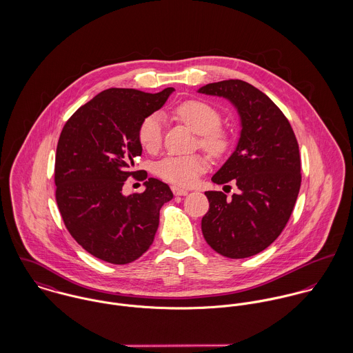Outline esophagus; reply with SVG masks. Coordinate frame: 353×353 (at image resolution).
I'll list each match as a JSON object with an SVG mask.
<instances>
[{"label":"esophagus","mask_w":353,"mask_h":353,"mask_svg":"<svg viewBox=\"0 0 353 353\" xmlns=\"http://www.w3.org/2000/svg\"><path fill=\"white\" fill-rule=\"evenodd\" d=\"M171 189H172V193L175 196H188L189 194V190H186V189H181V188H176V186H172Z\"/></svg>","instance_id":"esophagus-1"}]
</instances>
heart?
<instances>
[{
  "label": "heart",
  "mask_w": 353,
  "mask_h": 353,
  "mask_svg": "<svg viewBox=\"0 0 353 353\" xmlns=\"http://www.w3.org/2000/svg\"><path fill=\"white\" fill-rule=\"evenodd\" d=\"M172 115L199 134L197 145L212 156L228 151L231 140L220 128L221 115L210 104L201 101H185L172 108ZM139 143L148 151H156L163 140V122L156 114L145 117L139 125ZM208 167L202 154L168 156L154 165V172L164 181L178 186H192Z\"/></svg>",
  "instance_id": "obj_1"
}]
</instances>
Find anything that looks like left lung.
Masks as SVG:
<instances>
[{"label": "left lung", "instance_id": "left-lung-1", "mask_svg": "<svg viewBox=\"0 0 353 353\" xmlns=\"http://www.w3.org/2000/svg\"><path fill=\"white\" fill-rule=\"evenodd\" d=\"M200 92L230 99L242 119L236 150L212 178L236 183L239 193L205 192L202 234L214 252L248 258L270 246L292 214L302 183L299 144L283 111L252 84L224 80Z\"/></svg>", "mask_w": 353, "mask_h": 353}]
</instances>
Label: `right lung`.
<instances>
[{
    "label": "right lung",
    "mask_w": 353,
    "mask_h": 353,
    "mask_svg": "<svg viewBox=\"0 0 353 353\" xmlns=\"http://www.w3.org/2000/svg\"><path fill=\"white\" fill-rule=\"evenodd\" d=\"M174 88L147 94L110 88L81 105L65 123L55 153V200L73 239L101 261L125 265L151 248L168 185L148 178L145 192L122 194L136 157L137 130Z\"/></svg>",
    "instance_id": "add662e5"
}]
</instances>
